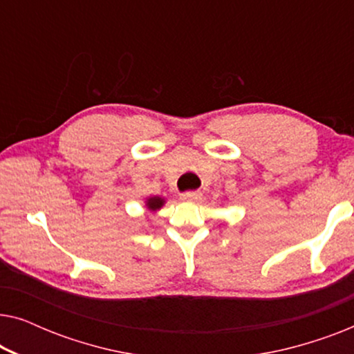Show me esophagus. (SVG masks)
<instances>
[{"mask_svg": "<svg viewBox=\"0 0 354 354\" xmlns=\"http://www.w3.org/2000/svg\"><path fill=\"white\" fill-rule=\"evenodd\" d=\"M201 196H203L201 192H185V193H182V195H180V200L182 201L196 203V201L201 200Z\"/></svg>", "mask_w": 354, "mask_h": 354, "instance_id": "esophagus-1", "label": "esophagus"}]
</instances>
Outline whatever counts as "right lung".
Masks as SVG:
<instances>
[{"label": "right lung", "mask_w": 354, "mask_h": 354, "mask_svg": "<svg viewBox=\"0 0 354 354\" xmlns=\"http://www.w3.org/2000/svg\"><path fill=\"white\" fill-rule=\"evenodd\" d=\"M162 205H164V200H162V198H159V196H151V198H148V200H147V207L149 211L161 209Z\"/></svg>", "instance_id": "obj_1"}]
</instances>
